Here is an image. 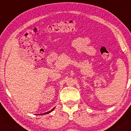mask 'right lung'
I'll return each instance as SVG.
<instances>
[{"instance_id":"1","label":"right lung","mask_w":131,"mask_h":131,"mask_svg":"<svg viewBox=\"0 0 131 131\" xmlns=\"http://www.w3.org/2000/svg\"><path fill=\"white\" fill-rule=\"evenodd\" d=\"M54 110V108L53 109V110H51V111H50L49 112H48V113H44V114H48V113H50V112H51V111H52L53 110ZM38 115H39V114H38Z\"/></svg>"}]
</instances>
